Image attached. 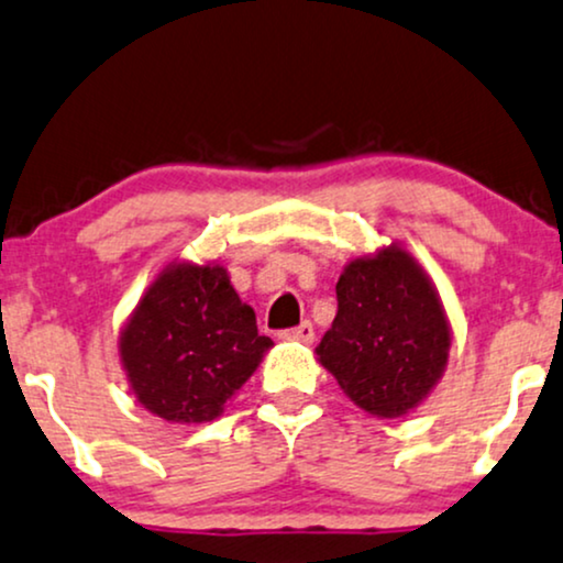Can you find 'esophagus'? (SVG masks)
Masks as SVG:
<instances>
[{"instance_id":"34e87169","label":"esophagus","mask_w":563,"mask_h":563,"mask_svg":"<svg viewBox=\"0 0 563 563\" xmlns=\"http://www.w3.org/2000/svg\"><path fill=\"white\" fill-rule=\"evenodd\" d=\"M282 339H287V342H305V344H310V342H313V339H316L313 323L302 321L300 325H295V329L282 331Z\"/></svg>"}]
</instances>
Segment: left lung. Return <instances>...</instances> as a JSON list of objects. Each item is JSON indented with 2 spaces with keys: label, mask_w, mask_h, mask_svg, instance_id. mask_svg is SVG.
Segmentation results:
<instances>
[{
  "label": "left lung",
  "mask_w": 563,
  "mask_h": 563,
  "mask_svg": "<svg viewBox=\"0 0 563 563\" xmlns=\"http://www.w3.org/2000/svg\"><path fill=\"white\" fill-rule=\"evenodd\" d=\"M336 318L316 355L344 394L378 418L426 399L449 357V323L433 284L405 250L352 261L336 282Z\"/></svg>",
  "instance_id": "left-lung-1"
}]
</instances>
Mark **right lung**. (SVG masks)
Masks as SVG:
<instances>
[{
	"label": "right lung",
	"mask_w": 563,
	"mask_h": 563,
	"mask_svg": "<svg viewBox=\"0 0 563 563\" xmlns=\"http://www.w3.org/2000/svg\"><path fill=\"white\" fill-rule=\"evenodd\" d=\"M268 336L221 266H169L120 339L137 401L169 422L213 420L258 367Z\"/></svg>",
	"instance_id": "1"
}]
</instances>
